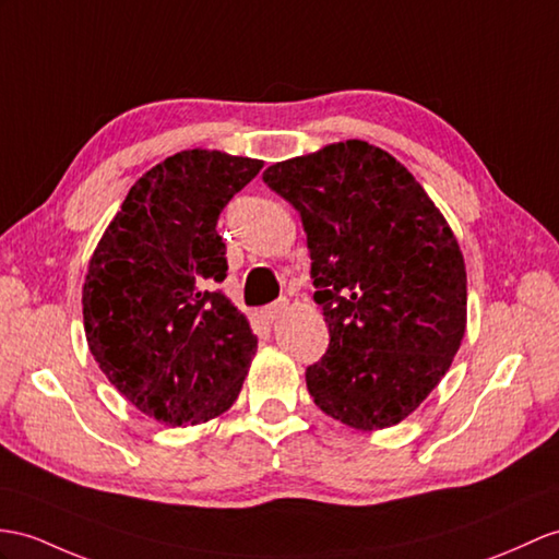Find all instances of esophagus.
<instances>
[{"mask_svg": "<svg viewBox=\"0 0 559 559\" xmlns=\"http://www.w3.org/2000/svg\"><path fill=\"white\" fill-rule=\"evenodd\" d=\"M287 310H289V301H287V298H280V301H275V304H270L267 308H263V318H265L267 322H275V320H280Z\"/></svg>", "mask_w": 559, "mask_h": 559, "instance_id": "1", "label": "esophagus"}]
</instances>
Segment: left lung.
Here are the masks:
<instances>
[{
    "instance_id": "1",
    "label": "left lung",
    "mask_w": 559,
    "mask_h": 559,
    "mask_svg": "<svg viewBox=\"0 0 559 559\" xmlns=\"http://www.w3.org/2000/svg\"><path fill=\"white\" fill-rule=\"evenodd\" d=\"M265 185L301 213L330 348L306 370L322 413L399 425L439 386L467 326V272L413 173L362 140L272 163Z\"/></svg>"
}]
</instances>
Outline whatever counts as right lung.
Wrapping results in <instances>:
<instances>
[{
  "mask_svg": "<svg viewBox=\"0 0 559 559\" xmlns=\"http://www.w3.org/2000/svg\"><path fill=\"white\" fill-rule=\"evenodd\" d=\"M263 160L187 148L146 170L108 223L83 284L87 346L122 396L163 425H201L233 407L258 338L225 280L227 201Z\"/></svg>",
  "mask_w": 559,
  "mask_h": 559,
  "instance_id": "add662e5",
  "label": "right lung"
}]
</instances>
